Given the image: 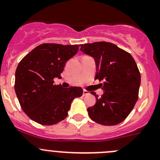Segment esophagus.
I'll return each mask as SVG.
<instances>
[{
    "label": "esophagus",
    "instance_id": "obj_1",
    "mask_svg": "<svg viewBox=\"0 0 160 160\" xmlns=\"http://www.w3.org/2000/svg\"><path fill=\"white\" fill-rule=\"evenodd\" d=\"M89 94V92L86 90H83V96H86V95Z\"/></svg>",
    "mask_w": 160,
    "mask_h": 160
}]
</instances>
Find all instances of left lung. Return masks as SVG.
<instances>
[{"label": "left lung", "mask_w": 160, "mask_h": 160, "mask_svg": "<svg viewBox=\"0 0 160 160\" xmlns=\"http://www.w3.org/2000/svg\"><path fill=\"white\" fill-rule=\"evenodd\" d=\"M80 51L96 62L95 80L101 83L104 93L96 104L88 108L90 118L103 125H115L123 122L133 109L138 98L141 75L130 53L116 45L97 42L80 45Z\"/></svg>", "instance_id": "left-lung-1"}]
</instances>
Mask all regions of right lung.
I'll return each mask as SVG.
<instances>
[{
    "instance_id": "1",
    "label": "right lung",
    "mask_w": 160,
    "mask_h": 160,
    "mask_svg": "<svg viewBox=\"0 0 160 160\" xmlns=\"http://www.w3.org/2000/svg\"><path fill=\"white\" fill-rule=\"evenodd\" d=\"M78 45L44 43L26 55L15 72L14 90L24 112L42 125H52L67 117L71 103L83 94L79 87L53 84L61 78L65 64L77 54Z\"/></svg>"
}]
</instances>
